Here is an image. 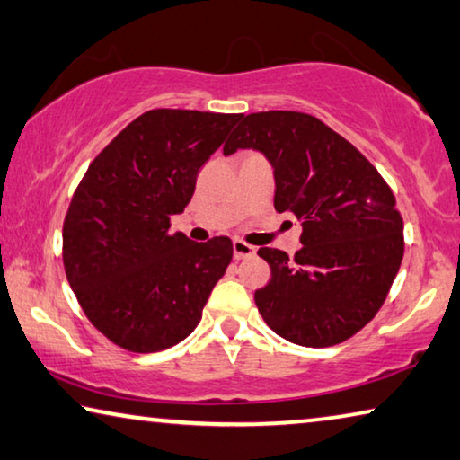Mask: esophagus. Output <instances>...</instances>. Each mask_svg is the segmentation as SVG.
Listing matches in <instances>:
<instances>
[{
    "label": "esophagus",
    "instance_id": "34e87169",
    "mask_svg": "<svg viewBox=\"0 0 460 460\" xmlns=\"http://www.w3.org/2000/svg\"><path fill=\"white\" fill-rule=\"evenodd\" d=\"M232 251H234V259L236 261L254 257V246L243 243V240H234V243H232Z\"/></svg>",
    "mask_w": 460,
    "mask_h": 460
}]
</instances>
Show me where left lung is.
Listing matches in <instances>:
<instances>
[{"instance_id":"obj_1","label":"left lung","mask_w":460,"mask_h":460,"mask_svg":"<svg viewBox=\"0 0 460 460\" xmlns=\"http://www.w3.org/2000/svg\"><path fill=\"white\" fill-rule=\"evenodd\" d=\"M224 144L261 152L273 168V206L302 222V249L263 246L271 279L254 292L279 337L329 348L366 327L383 306L402 259V220L383 176L348 139L306 112L238 119Z\"/></svg>"}]
</instances>
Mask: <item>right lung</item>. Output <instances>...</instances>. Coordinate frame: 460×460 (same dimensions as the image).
<instances>
[{
	"label": "right lung",
	"instance_id": "obj_1",
	"mask_svg": "<svg viewBox=\"0 0 460 460\" xmlns=\"http://www.w3.org/2000/svg\"><path fill=\"white\" fill-rule=\"evenodd\" d=\"M240 115L156 109L98 154L63 224V265L90 323L119 348L152 353L182 341L232 261V240L171 234L199 168Z\"/></svg>",
	"mask_w": 460,
	"mask_h": 460
}]
</instances>
